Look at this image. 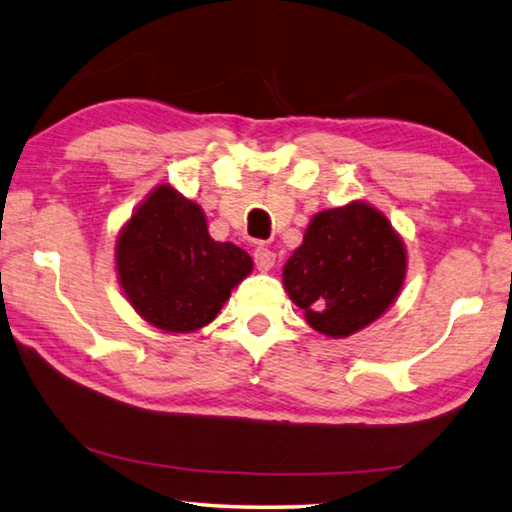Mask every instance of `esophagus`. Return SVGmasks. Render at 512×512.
I'll list each match as a JSON object with an SVG mask.
<instances>
[{
	"label": "esophagus",
	"mask_w": 512,
	"mask_h": 512,
	"mask_svg": "<svg viewBox=\"0 0 512 512\" xmlns=\"http://www.w3.org/2000/svg\"><path fill=\"white\" fill-rule=\"evenodd\" d=\"M255 264L262 273L271 271V268L275 266V253H271V250L264 248V246H257L255 248Z\"/></svg>",
	"instance_id": "1"
}]
</instances>
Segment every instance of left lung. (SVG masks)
Here are the masks:
<instances>
[{
  "label": "left lung",
  "mask_w": 512,
  "mask_h": 512,
  "mask_svg": "<svg viewBox=\"0 0 512 512\" xmlns=\"http://www.w3.org/2000/svg\"><path fill=\"white\" fill-rule=\"evenodd\" d=\"M406 268L404 239L388 216L352 201L311 216L302 244L282 268V284L309 327L348 339L393 307Z\"/></svg>",
  "instance_id": "8db88e82"
}]
</instances>
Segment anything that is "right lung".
<instances>
[{"instance_id":"1","label":"right lung","mask_w":512,"mask_h":512,"mask_svg":"<svg viewBox=\"0 0 512 512\" xmlns=\"http://www.w3.org/2000/svg\"><path fill=\"white\" fill-rule=\"evenodd\" d=\"M115 271L137 316L167 334H189L212 323L253 273V259L214 241L203 207L162 183L121 225Z\"/></svg>"}]
</instances>
